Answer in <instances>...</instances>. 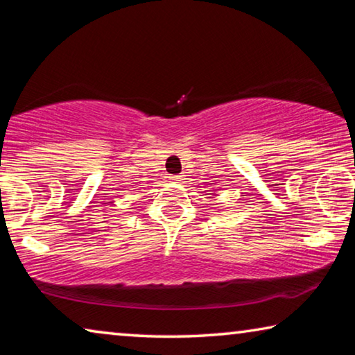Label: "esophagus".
I'll return each instance as SVG.
<instances>
[{
	"label": "esophagus",
	"instance_id": "obj_1",
	"mask_svg": "<svg viewBox=\"0 0 355 355\" xmlns=\"http://www.w3.org/2000/svg\"><path fill=\"white\" fill-rule=\"evenodd\" d=\"M171 181H173V182H181L182 178H181V176H173Z\"/></svg>",
	"mask_w": 355,
	"mask_h": 355
}]
</instances>
